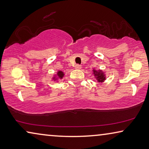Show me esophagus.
Segmentation results:
<instances>
[{"label":"esophagus","mask_w":149,"mask_h":149,"mask_svg":"<svg viewBox=\"0 0 149 149\" xmlns=\"http://www.w3.org/2000/svg\"><path fill=\"white\" fill-rule=\"evenodd\" d=\"M81 66L80 65H75V69H76V70H81Z\"/></svg>","instance_id":"obj_1"}]
</instances>
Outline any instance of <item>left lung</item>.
<instances>
[{"label":"left lung","mask_w":149,"mask_h":149,"mask_svg":"<svg viewBox=\"0 0 149 149\" xmlns=\"http://www.w3.org/2000/svg\"><path fill=\"white\" fill-rule=\"evenodd\" d=\"M92 74L98 84L103 83L106 79L105 73L102 70H96V69L94 68L92 70Z\"/></svg>","instance_id":"left-lung-1"}]
</instances>
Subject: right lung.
Instances as JSON below:
<instances>
[{"label":"right lung","mask_w":149,"mask_h":149,"mask_svg":"<svg viewBox=\"0 0 149 149\" xmlns=\"http://www.w3.org/2000/svg\"><path fill=\"white\" fill-rule=\"evenodd\" d=\"M64 75H65V74H64V72H62L61 70H58L56 74H55L54 75H53L52 78V80H53L54 81H57L58 82L60 79H63V77H64Z\"/></svg>","instance_id":"obj_1"}]
</instances>
